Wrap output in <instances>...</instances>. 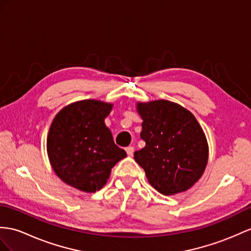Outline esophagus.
<instances>
[{"instance_id":"obj_1","label":"esophagus","mask_w":251,"mask_h":251,"mask_svg":"<svg viewBox=\"0 0 251 251\" xmlns=\"http://www.w3.org/2000/svg\"><path fill=\"white\" fill-rule=\"evenodd\" d=\"M126 152L127 155H133V153H134V147H132V146L126 147Z\"/></svg>"}]
</instances>
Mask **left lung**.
<instances>
[{"instance_id": "8db88e82", "label": "left lung", "mask_w": 251, "mask_h": 251, "mask_svg": "<svg viewBox=\"0 0 251 251\" xmlns=\"http://www.w3.org/2000/svg\"><path fill=\"white\" fill-rule=\"evenodd\" d=\"M143 119L140 137L146 146L135 151L134 160L147 179L165 196L185 192L203 175L209 145L195 116L168 100L137 102Z\"/></svg>"}]
</instances>
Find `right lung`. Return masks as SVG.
I'll list each match as a JSON object with an SVG mask.
<instances>
[{"mask_svg": "<svg viewBox=\"0 0 251 251\" xmlns=\"http://www.w3.org/2000/svg\"><path fill=\"white\" fill-rule=\"evenodd\" d=\"M113 103L87 99L73 102L55 116L47 137V152L58 178L85 193L106 184L111 170L126 151L116 146L104 119Z\"/></svg>", "mask_w": 251, "mask_h": 251, "instance_id": "add662e5", "label": "right lung"}]
</instances>
